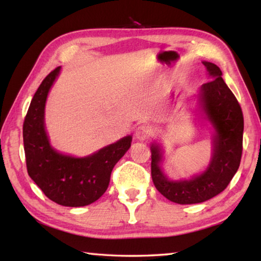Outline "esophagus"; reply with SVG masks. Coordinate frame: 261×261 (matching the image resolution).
Returning a JSON list of instances; mask_svg holds the SVG:
<instances>
[{"mask_svg": "<svg viewBox=\"0 0 261 261\" xmlns=\"http://www.w3.org/2000/svg\"><path fill=\"white\" fill-rule=\"evenodd\" d=\"M135 136H136L137 139L145 140L149 136L148 127L145 126V125H138L135 130Z\"/></svg>", "mask_w": 261, "mask_h": 261, "instance_id": "esophagus-1", "label": "esophagus"}]
</instances>
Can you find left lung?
Masks as SVG:
<instances>
[{
    "mask_svg": "<svg viewBox=\"0 0 261 261\" xmlns=\"http://www.w3.org/2000/svg\"><path fill=\"white\" fill-rule=\"evenodd\" d=\"M212 81L202 84L199 101L215 135L213 155L206 170L191 179L170 180L160 167L162 151L152 144V179L162 196L180 205L198 204L223 191L240 167L243 149L244 118L236 96L222 79L220 68L211 62H202Z\"/></svg>",
    "mask_w": 261,
    "mask_h": 261,
    "instance_id": "1",
    "label": "left lung"
}]
</instances>
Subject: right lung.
Instances as JSON below:
<instances>
[{
  "instance_id": "obj_1",
  "label": "right lung",
  "mask_w": 261,
  "mask_h": 261,
  "mask_svg": "<svg viewBox=\"0 0 261 261\" xmlns=\"http://www.w3.org/2000/svg\"><path fill=\"white\" fill-rule=\"evenodd\" d=\"M61 67L48 74L35 92L23 124L26 168L45 196L68 207L90 205L106 192L113 168L131 146V136L99 149L92 155L73 158L50 146L45 130L48 92Z\"/></svg>"
}]
</instances>
